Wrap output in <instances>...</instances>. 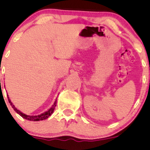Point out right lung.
I'll return each mask as SVG.
<instances>
[{"instance_id":"right-lung-1","label":"right lung","mask_w":150,"mask_h":150,"mask_svg":"<svg viewBox=\"0 0 150 150\" xmlns=\"http://www.w3.org/2000/svg\"><path fill=\"white\" fill-rule=\"evenodd\" d=\"M8 101H9V103L10 104V105L12 106V107L13 108V109H14L15 111H16V112L18 113L19 115H20V116H21L22 118H25V119H27V120H33V121H38V120H42L46 119V118H49V117L51 116V114H52L53 111H54V108L56 106V101H55L54 104L53 105L52 107L50 108L49 111H46V112H44V113H42L41 115H38V116H28V115L24 114L23 113L20 112V111H19L18 109H17V108L15 107V106L13 104V103L10 101L9 97H8Z\"/></svg>"}]
</instances>
